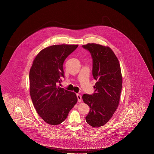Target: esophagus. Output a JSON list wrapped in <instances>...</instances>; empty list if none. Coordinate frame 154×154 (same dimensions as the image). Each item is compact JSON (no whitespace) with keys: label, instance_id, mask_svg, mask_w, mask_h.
<instances>
[{"label":"esophagus","instance_id":"esophagus-1","mask_svg":"<svg viewBox=\"0 0 154 154\" xmlns=\"http://www.w3.org/2000/svg\"><path fill=\"white\" fill-rule=\"evenodd\" d=\"M77 99H78V102H81L82 100V97L81 95H79V94H77Z\"/></svg>","mask_w":154,"mask_h":154}]
</instances>
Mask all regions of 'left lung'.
<instances>
[{"instance_id":"obj_1","label":"left lung","mask_w":154,"mask_h":154,"mask_svg":"<svg viewBox=\"0 0 154 154\" xmlns=\"http://www.w3.org/2000/svg\"><path fill=\"white\" fill-rule=\"evenodd\" d=\"M82 47L89 51L93 59L92 73L97 82L92 95H82L90 107L87 123L98 128L106 124L118 107L122 89L121 68L116 56L108 47L88 43Z\"/></svg>"}]
</instances>
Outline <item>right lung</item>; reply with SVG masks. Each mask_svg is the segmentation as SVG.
I'll use <instances>...</instances> for the list:
<instances>
[{
  "mask_svg": "<svg viewBox=\"0 0 154 154\" xmlns=\"http://www.w3.org/2000/svg\"><path fill=\"white\" fill-rule=\"evenodd\" d=\"M78 45H53L44 48L33 61L29 73L30 93L38 114L48 124L62 123L77 102L75 94L57 86L64 78L65 59Z\"/></svg>",
  "mask_w": 154,
  "mask_h": 154,
  "instance_id": "add662e5",
  "label": "right lung"
}]
</instances>
